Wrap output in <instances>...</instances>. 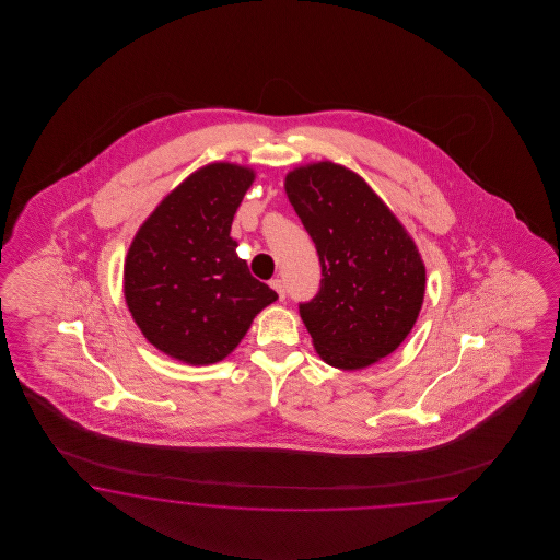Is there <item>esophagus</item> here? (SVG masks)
<instances>
[{
	"label": "esophagus",
	"mask_w": 560,
	"mask_h": 560,
	"mask_svg": "<svg viewBox=\"0 0 560 560\" xmlns=\"http://www.w3.org/2000/svg\"><path fill=\"white\" fill-rule=\"evenodd\" d=\"M271 288L279 293V298H281V300L285 298V285H283V281H281V279H271Z\"/></svg>",
	"instance_id": "obj_1"
}]
</instances>
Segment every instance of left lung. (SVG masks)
<instances>
[{
	"label": "left lung",
	"instance_id": "obj_1",
	"mask_svg": "<svg viewBox=\"0 0 560 560\" xmlns=\"http://www.w3.org/2000/svg\"><path fill=\"white\" fill-rule=\"evenodd\" d=\"M285 192L316 244L323 281L300 316L324 363L363 370L419 318L424 262L407 228L357 172L330 160L291 170Z\"/></svg>",
	"mask_w": 560,
	"mask_h": 560
}]
</instances>
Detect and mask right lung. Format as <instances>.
Here are the masks:
<instances>
[{"label": "right lung", "mask_w": 560, "mask_h": 560, "mask_svg": "<svg viewBox=\"0 0 560 560\" xmlns=\"http://www.w3.org/2000/svg\"><path fill=\"white\" fill-rule=\"evenodd\" d=\"M255 170L213 162L170 190L141 223L122 269L125 302L143 337L188 365L230 355L277 300L237 258L230 236Z\"/></svg>", "instance_id": "1"}]
</instances>
